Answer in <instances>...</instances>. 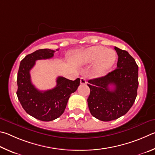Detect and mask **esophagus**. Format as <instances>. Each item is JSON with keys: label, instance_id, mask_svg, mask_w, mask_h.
<instances>
[{"label": "esophagus", "instance_id": "obj_1", "mask_svg": "<svg viewBox=\"0 0 155 155\" xmlns=\"http://www.w3.org/2000/svg\"><path fill=\"white\" fill-rule=\"evenodd\" d=\"M80 84H86V80L84 77H82L80 78Z\"/></svg>", "mask_w": 155, "mask_h": 155}]
</instances>
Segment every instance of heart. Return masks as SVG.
<instances>
[{"mask_svg":"<svg viewBox=\"0 0 155 155\" xmlns=\"http://www.w3.org/2000/svg\"><path fill=\"white\" fill-rule=\"evenodd\" d=\"M116 54L112 50H107L101 45L92 46L84 50L78 57L82 64L94 63V71L97 75H103L114 64Z\"/></svg>","mask_w":155,"mask_h":155,"instance_id":"1","label":"heart"}]
</instances>
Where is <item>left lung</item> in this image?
Returning a JSON list of instances; mask_svg holds the SVG:
<instances>
[{
  "label": "left lung",
  "instance_id": "left-lung-1",
  "mask_svg": "<svg viewBox=\"0 0 155 155\" xmlns=\"http://www.w3.org/2000/svg\"><path fill=\"white\" fill-rule=\"evenodd\" d=\"M118 56L117 68L104 77L88 80L87 99L94 118L111 121L127 113L134 105L138 88V66L128 51L114 47ZM113 85L114 89L109 86Z\"/></svg>",
  "mask_w": 155,
  "mask_h": 155
}]
</instances>
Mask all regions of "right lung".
<instances>
[{"instance_id": "obj_1", "label": "right lung", "mask_w": 155, "mask_h": 155, "mask_svg": "<svg viewBox=\"0 0 155 155\" xmlns=\"http://www.w3.org/2000/svg\"><path fill=\"white\" fill-rule=\"evenodd\" d=\"M54 52L50 49H41L28 54L21 61L18 73L16 94L18 100L27 114L42 121H51L60 117L66 108L71 94L76 91L80 83V78L73 81L59 76L56 86L52 89L41 91L35 87L30 71L37 60L52 58Z\"/></svg>"}]
</instances>
